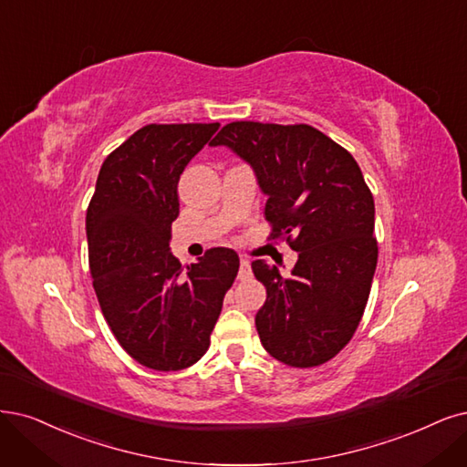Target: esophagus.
Returning <instances> with one entry per match:
<instances>
[{
    "instance_id": "obj_1",
    "label": "esophagus",
    "mask_w": 467,
    "mask_h": 467,
    "mask_svg": "<svg viewBox=\"0 0 467 467\" xmlns=\"http://www.w3.org/2000/svg\"><path fill=\"white\" fill-rule=\"evenodd\" d=\"M238 277H240V279H243V281H246V279H250V277H252V265H250V262L246 260V257H240Z\"/></svg>"
}]
</instances>
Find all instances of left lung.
Listing matches in <instances>:
<instances>
[{"label": "left lung", "instance_id": "1", "mask_svg": "<svg viewBox=\"0 0 467 467\" xmlns=\"http://www.w3.org/2000/svg\"><path fill=\"white\" fill-rule=\"evenodd\" d=\"M212 146L229 148L254 171L267 196L273 238L286 236L298 262L252 264L267 290L255 314L264 348L292 368L335 358L356 333L377 267L375 203L352 155L309 125L238 120Z\"/></svg>", "mask_w": 467, "mask_h": 467}]
</instances>
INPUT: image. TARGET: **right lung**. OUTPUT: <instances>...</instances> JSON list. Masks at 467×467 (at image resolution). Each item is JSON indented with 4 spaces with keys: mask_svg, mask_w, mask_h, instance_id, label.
<instances>
[{
    "mask_svg": "<svg viewBox=\"0 0 467 467\" xmlns=\"http://www.w3.org/2000/svg\"><path fill=\"white\" fill-rule=\"evenodd\" d=\"M219 123L148 125L111 151L86 212L90 269L99 307L120 347L158 371L190 368L210 348L238 273L231 248H212L181 267L171 224L177 184Z\"/></svg>",
    "mask_w": 467,
    "mask_h": 467,
    "instance_id": "right-lung-1",
    "label": "right lung"
}]
</instances>
